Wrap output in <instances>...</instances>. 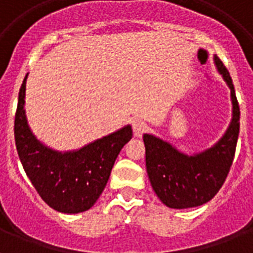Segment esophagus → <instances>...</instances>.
<instances>
[{
    "instance_id": "esophagus-1",
    "label": "esophagus",
    "mask_w": 253,
    "mask_h": 253,
    "mask_svg": "<svg viewBox=\"0 0 253 253\" xmlns=\"http://www.w3.org/2000/svg\"><path fill=\"white\" fill-rule=\"evenodd\" d=\"M132 130H134V135L140 138L147 130V123L143 119H134L132 121Z\"/></svg>"
}]
</instances>
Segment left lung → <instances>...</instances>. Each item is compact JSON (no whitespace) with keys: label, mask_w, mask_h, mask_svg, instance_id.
<instances>
[{"label":"left lung","mask_w":253,"mask_h":253,"mask_svg":"<svg viewBox=\"0 0 253 253\" xmlns=\"http://www.w3.org/2000/svg\"><path fill=\"white\" fill-rule=\"evenodd\" d=\"M214 63L231 90L232 102L231 123L219 142L204 152L188 156L154 135H143L148 178L156 196L170 209L196 208L209 202L222 188L235 156L239 103L227 68L216 55Z\"/></svg>","instance_id":"left-lung-1"}]
</instances>
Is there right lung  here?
Segmentation results:
<instances>
[{
	"instance_id": "right-lung-1",
	"label": "right lung",
	"mask_w": 253,
	"mask_h": 253,
	"mask_svg": "<svg viewBox=\"0 0 253 253\" xmlns=\"http://www.w3.org/2000/svg\"><path fill=\"white\" fill-rule=\"evenodd\" d=\"M26 75L18 97L14 136L26 174L42 200L56 211L77 214L95 204L106 186L119 152L131 138L127 125L77 151L59 152L41 143L31 132L25 113Z\"/></svg>"
}]
</instances>
